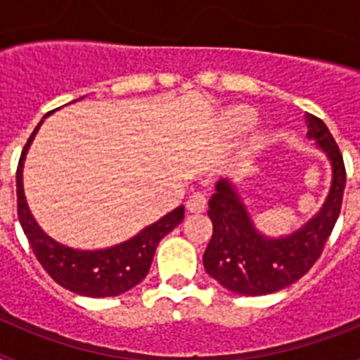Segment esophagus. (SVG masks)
I'll list each match as a JSON object with an SVG mask.
<instances>
[{
  "label": "esophagus",
  "mask_w": 360,
  "mask_h": 360,
  "mask_svg": "<svg viewBox=\"0 0 360 360\" xmlns=\"http://www.w3.org/2000/svg\"><path fill=\"white\" fill-rule=\"evenodd\" d=\"M207 207V198L202 193H195L187 200V211L189 212H203Z\"/></svg>",
  "instance_id": "34e87169"
}]
</instances>
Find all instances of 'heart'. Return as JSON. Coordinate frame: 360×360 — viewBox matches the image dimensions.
<instances>
[{"label": "heart", "mask_w": 360, "mask_h": 360, "mask_svg": "<svg viewBox=\"0 0 360 360\" xmlns=\"http://www.w3.org/2000/svg\"><path fill=\"white\" fill-rule=\"evenodd\" d=\"M254 122H256V111L247 106L232 108L225 115V124L234 133H241L245 129H249Z\"/></svg>", "instance_id": "heart-1"}]
</instances>
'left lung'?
<instances>
[{"label":"left lung","instance_id":"1","mask_svg":"<svg viewBox=\"0 0 360 360\" xmlns=\"http://www.w3.org/2000/svg\"><path fill=\"white\" fill-rule=\"evenodd\" d=\"M307 136L316 142L332 167V184L323 207L287 236H266L254 224L236 184L219 180L209 200L212 238L203 252V266L227 290L241 295H266L303 278L319 259L332 234L345 193L342 155L326 124L307 113Z\"/></svg>","mask_w":360,"mask_h":360}]
</instances>
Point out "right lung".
Here are the masks:
<instances>
[{
  "instance_id": "add662e5",
  "label": "right lung",
  "mask_w": 360,
  "mask_h": 360,
  "mask_svg": "<svg viewBox=\"0 0 360 360\" xmlns=\"http://www.w3.org/2000/svg\"><path fill=\"white\" fill-rule=\"evenodd\" d=\"M49 115H44L43 120ZM43 120L37 124L28 139L27 146L21 153V158H19L18 173H15L19 224L23 227L25 236L36 254L37 262L43 265V269L49 272L53 281L79 295L113 297V295L131 290L148 276L158 243L165 234H169L182 221L186 209L184 205L173 209L160 219H157L155 224L142 229L133 238L113 245V247H106V249L84 250L59 243L52 236H49L39 227L36 218L32 216L23 189L25 158H27L32 141L36 139V133L39 131Z\"/></svg>"
}]
</instances>
